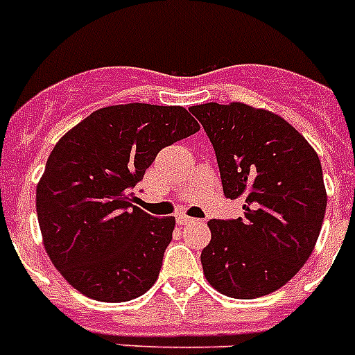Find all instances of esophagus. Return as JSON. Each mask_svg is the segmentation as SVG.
<instances>
[{"label":"esophagus","mask_w":355,"mask_h":355,"mask_svg":"<svg viewBox=\"0 0 355 355\" xmlns=\"http://www.w3.org/2000/svg\"><path fill=\"white\" fill-rule=\"evenodd\" d=\"M177 223L180 224V226H184V224L198 223V220H197V218H191V217H187V215H178V217H177Z\"/></svg>","instance_id":"1"}]
</instances>
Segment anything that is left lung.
<instances>
[{
    "mask_svg": "<svg viewBox=\"0 0 355 355\" xmlns=\"http://www.w3.org/2000/svg\"><path fill=\"white\" fill-rule=\"evenodd\" d=\"M189 111L215 149L224 195L244 200L243 217L207 223L204 275L227 297L268 295L301 270L318 243L327 209L318 153L264 109L209 102Z\"/></svg>",
    "mask_w": 355,
    "mask_h": 355,
    "instance_id": "1",
    "label": "left lung"
}]
</instances>
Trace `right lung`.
<instances>
[{
	"mask_svg": "<svg viewBox=\"0 0 355 355\" xmlns=\"http://www.w3.org/2000/svg\"><path fill=\"white\" fill-rule=\"evenodd\" d=\"M198 129L180 105L125 103L98 109L60 138L36 211L47 255L78 292L123 302L155 284L175 218L132 206V187L160 149Z\"/></svg>",
	"mask_w": 355,
	"mask_h": 355,
	"instance_id": "obj_1",
	"label": "right lung"
}]
</instances>
